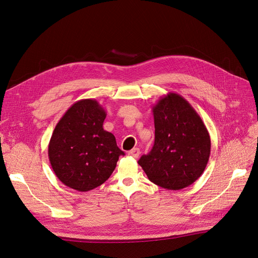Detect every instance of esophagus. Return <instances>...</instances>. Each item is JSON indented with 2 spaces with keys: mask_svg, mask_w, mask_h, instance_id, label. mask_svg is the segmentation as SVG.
<instances>
[{
  "mask_svg": "<svg viewBox=\"0 0 258 258\" xmlns=\"http://www.w3.org/2000/svg\"><path fill=\"white\" fill-rule=\"evenodd\" d=\"M128 154H129V156H131L132 158L137 159V158H139V156H140V149H139V148H133L132 150H130V151L128 152Z\"/></svg>",
  "mask_w": 258,
  "mask_h": 258,
  "instance_id": "1",
  "label": "esophagus"
}]
</instances>
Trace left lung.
I'll list each match as a JSON object with an SVG mask.
<instances>
[{"label":"left lung","instance_id":"left-lung-1","mask_svg":"<svg viewBox=\"0 0 258 258\" xmlns=\"http://www.w3.org/2000/svg\"><path fill=\"white\" fill-rule=\"evenodd\" d=\"M154 145L139 160L148 179L168 190L189 186L203 173L210 159L211 138L189 102L168 93L152 107Z\"/></svg>","mask_w":258,"mask_h":258}]
</instances>
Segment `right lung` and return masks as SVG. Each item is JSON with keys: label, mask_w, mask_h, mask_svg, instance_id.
Returning <instances> with one entry per match:
<instances>
[{"label": "right lung", "mask_w": 258, "mask_h": 258, "mask_svg": "<svg viewBox=\"0 0 258 258\" xmlns=\"http://www.w3.org/2000/svg\"><path fill=\"white\" fill-rule=\"evenodd\" d=\"M105 109L92 98L72 105L56 125L48 159L57 178L68 187L89 191L105 183L123 156L114 136L102 128Z\"/></svg>", "instance_id": "right-lung-1"}]
</instances>
